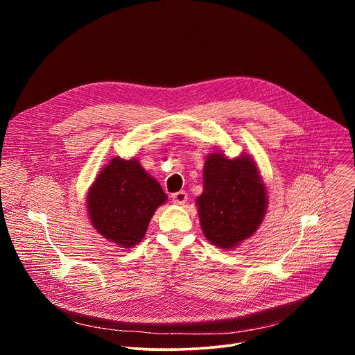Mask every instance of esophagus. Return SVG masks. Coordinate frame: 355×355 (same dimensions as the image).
Returning a JSON list of instances; mask_svg holds the SVG:
<instances>
[{
	"mask_svg": "<svg viewBox=\"0 0 355 355\" xmlns=\"http://www.w3.org/2000/svg\"><path fill=\"white\" fill-rule=\"evenodd\" d=\"M171 198H173V200H174V204L184 205L185 202H187V199H188V195H187V192H185V191H180V192L173 193V195H171Z\"/></svg>",
	"mask_w": 355,
	"mask_h": 355,
	"instance_id": "obj_1",
	"label": "esophagus"
}]
</instances>
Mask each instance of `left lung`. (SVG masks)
Wrapping results in <instances>:
<instances>
[{
  "label": "left lung",
  "instance_id": "1",
  "mask_svg": "<svg viewBox=\"0 0 355 355\" xmlns=\"http://www.w3.org/2000/svg\"><path fill=\"white\" fill-rule=\"evenodd\" d=\"M267 192L256 162L248 155L227 159L211 153L204 166V192L196 198L205 237L220 248H234L260 227Z\"/></svg>",
  "mask_w": 355,
  "mask_h": 355
}]
</instances>
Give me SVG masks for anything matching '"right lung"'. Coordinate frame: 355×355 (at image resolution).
I'll list each match as a JSON object with an SVG mask.
<instances>
[{
  "label": "right lung",
  "instance_id": "1",
  "mask_svg": "<svg viewBox=\"0 0 355 355\" xmlns=\"http://www.w3.org/2000/svg\"><path fill=\"white\" fill-rule=\"evenodd\" d=\"M166 200L162 185L139 160L115 157L89 187L87 208L91 225L101 236L129 248L141 241L151 216Z\"/></svg>",
  "mask_w": 355,
  "mask_h": 355
}]
</instances>
